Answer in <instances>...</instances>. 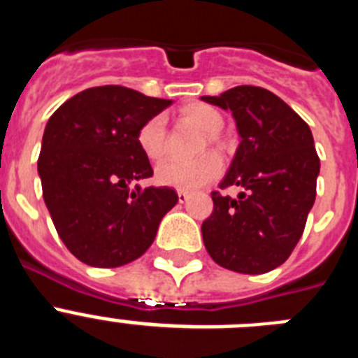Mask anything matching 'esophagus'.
Returning <instances> with one entry per match:
<instances>
[{
    "label": "esophagus",
    "mask_w": 358,
    "mask_h": 358,
    "mask_svg": "<svg viewBox=\"0 0 358 358\" xmlns=\"http://www.w3.org/2000/svg\"><path fill=\"white\" fill-rule=\"evenodd\" d=\"M177 197H179V202H181V204H185V202L189 199V194L188 192H185V189H179V192H177Z\"/></svg>",
    "instance_id": "esophagus-1"
}]
</instances>
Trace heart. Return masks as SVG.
<instances>
[{
    "mask_svg": "<svg viewBox=\"0 0 358 358\" xmlns=\"http://www.w3.org/2000/svg\"><path fill=\"white\" fill-rule=\"evenodd\" d=\"M182 118L195 123L197 127L210 134H213L222 125V116L210 106H189L182 110ZM166 123L161 115L152 116L143 123L138 131V145L148 159H159L164 154V136H166ZM222 157L217 152H206L202 156L189 161L166 159L156 166V181L161 186H170L177 189H197L210 185L222 173Z\"/></svg>",
    "mask_w": 358,
    "mask_h": 358,
    "instance_id": "1",
    "label": "heart"
}]
</instances>
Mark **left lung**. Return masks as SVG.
Here are the masks:
<instances>
[{"label":"left lung","instance_id":"obj_1","mask_svg":"<svg viewBox=\"0 0 358 358\" xmlns=\"http://www.w3.org/2000/svg\"><path fill=\"white\" fill-rule=\"evenodd\" d=\"M202 100L231 110L242 138L220 188L243 192L211 194L213 213L201 227L206 251L235 273H268L294 251L314 206L321 164L312 131L264 87L236 85Z\"/></svg>","mask_w":358,"mask_h":358}]
</instances>
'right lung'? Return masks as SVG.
Segmentation results:
<instances>
[{
	"instance_id": "right-lung-1",
	"label": "right lung",
	"mask_w": 358,
	"mask_h": 358,
	"mask_svg": "<svg viewBox=\"0 0 358 358\" xmlns=\"http://www.w3.org/2000/svg\"><path fill=\"white\" fill-rule=\"evenodd\" d=\"M170 103L122 85H100L50 116L37 161L43 197L61 240L84 264L110 268L140 258L177 204L166 186L129 188L154 173L138 131Z\"/></svg>"
}]
</instances>
